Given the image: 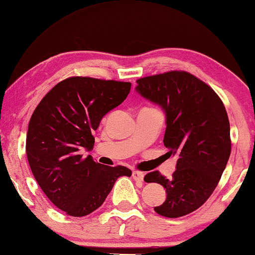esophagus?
Wrapping results in <instances>:
<instances>
[{
  "label": "esophagus",
  "mask_w": 255,
  "mask_h": 255,
  "mask_svg": "<svg viewBox=\"0 0 255 255\" xmlns=\"http://www.w3.org/2000/svg\"><path fill=\"white\" fill-rule=\"evenodd\" d=\"M132 177H133L135 181L141 182V181L144 180V173L139 172V170H133V172H132Z\"/></svg>",
  "instance_id": "obj_1"
}]
</instances>
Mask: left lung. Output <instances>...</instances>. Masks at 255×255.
<instances>
[{
	"mask_svg": "<svg viewBox=\"0 0 255 255\" xmlns=\"http://www.w3.org/2000/svg\"><path fill=\"white\" fill-rule=\"evenodd\" d=\"M135 92L163 110V144L177 158L172 179L159 172L144 177L166 189V200L154 210L168 218L190 214L214 193L229 161L231 139L224 104L214 89L187 72L139 79Z\"/></svg>",
	"mask_w": 255,
	"mask_h": 255,
	"instance_id": "left-lung-1",
	"label": "left lung"
}]
</instances>
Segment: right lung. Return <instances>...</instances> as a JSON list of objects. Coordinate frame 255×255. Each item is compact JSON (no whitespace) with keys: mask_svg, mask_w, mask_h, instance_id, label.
I'll return each instance as SVG.
<instances>
[{"mask_svg":"<svg viewBox=\"0 0 255 255\" xmlns=\"http://www.w3.org/2000/svg\"><path fill=\"white\" fill-rule=\"evenodd\" d=\"M130 89V82L68 78L33 111L26 133L27 161L48 200L67 215L92 214L118 177L131 176L127 167L104 166L81 154L94 148L93 133L101 120L127 99Z\"/></svg>","mask_w":255,"mask_h":255,"instance_id":"1","label":"right lung"}]
</instances>
